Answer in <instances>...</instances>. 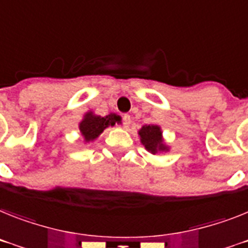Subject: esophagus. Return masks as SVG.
<instances>
[{"label":"esophagus","mask_w":248,"mask_h":248,"mask_svg":"<svg viewBox=\"0 0 248 248\" xmlns=\"http://www.w3.org/2000/svg\"><path fill=\"white\" fill-rule=\"evenodd\" d=\"M122 122H124V127H128L131 124L130 114H124V116H122Z\"/></svg>","instance_id":"esophagus-1"}]
</instances>
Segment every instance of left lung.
<instances>
[{"label":"left lung","instance_id":"1","mask_svg":"<svg viewBox=\"0 0 248 248\" xmlns=\"http://www.w3.org/2000/svg\"><path fill=\"white\" fill-rule=\"evenodd\" d=\"M140 141L145 149L153 155L169 151V146L164 142L163 131L157 124H145L139 130Z\"/></svg>","mask_w":248,"mask_h":248}]
</instances>
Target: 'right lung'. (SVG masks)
I'll use <instances>...</instances> for the list:
<instances>
[{
    "label": "right lung",
    "instance_id": "right-lung-1",
    "mask_svg": "<svg viewBox=\"0 0 248 248\" xmlns=\"http://www.w3.org/2000/svg\"><path fill=\"white\" fill-rule=\"evenodd\" d=\"M120 116L116 113H109L105 117L93 113L92 111L87 112L83 116V120L79 122V131L84 139V142H92L95 139H98L99 135L109 126H114L118 122Z\"/></svg>",
    "mask_w": 248,
    "mask_h": 248
}]
</instances>
